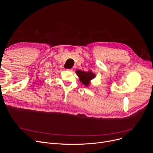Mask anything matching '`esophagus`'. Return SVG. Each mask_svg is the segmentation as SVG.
Instances as JSON below:
<instances>
[{"instance_id": "1", "label": "esophagus", "mask_w": 153, "mask_h": 153, "mask_svg": "<svg viewBox=\"0 0 153 153\" xmlns=\"http://www.w3.org/2000/svg\"><path fill=\"white\" fill-rule=\"evenodd\" d=\"M66 70L68 71H73V69H69V68H68V69H66Z\"/></svg>"}]
</instances>
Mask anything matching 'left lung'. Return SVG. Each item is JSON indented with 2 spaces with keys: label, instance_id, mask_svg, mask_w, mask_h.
Segmentation results:
<instances>
[{
  "label": "left lung",
  "instance_id": "obj_1",
  "mask_svg": "<svg viewBox=\"0 0 153 153\" xmlns=\"http://www.w3.org/2000/svg\"><path fill=\"white\" fill-rule=\"evenodd\" d=\"M76 73L78 76L79 77L80 81L86 87L89 86L90 84V81L96 77L95 74L91 71L85 72L81 70H77Z\"/></svg>",
  "mask_w": 153,
  "mask_h": 153
}]
</instances>
